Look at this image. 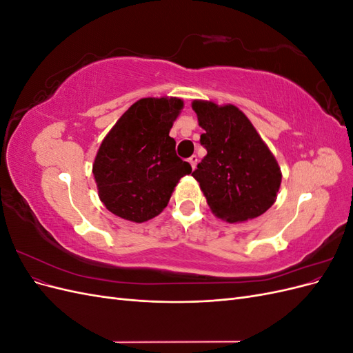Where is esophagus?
<instances>
[{
	"instance_id": "obj_1",
	"label": "esophagus",
	"mask_w": 353,
	"mask_h": 353,
	"mask_svg": "<svg viewBox=\"0 0 353 353\" xmlns=\"http://www.w3.org/2000/svg\"><path fill=\"white\" fill-rule=\"evenodd\" d=\"M197 156H191L190 159H188V163L191 165V168H193V169H196V165H197Z\"/></svg>"
}]
</instances>
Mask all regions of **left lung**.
Returning <instances> with one entry per match:
<instances>
[{"label": "left lung", "instance_id": "8db88e82", "mask_svg": "<svg viewBox=\"0 0 353 353\" xmlns=\"http://www.w3.org/2000/svg\"><path fill=\"white\" fill-rule=\"evenodd\" d=\"M208 154L193 175L213 215L230 223L261 216L276 200L281 169L254 126L234 104L194 100Z\"/></svg>", "mask_w": 353, "mask_h": 353}]
</instances>
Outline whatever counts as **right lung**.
<instances>
[{
    "label": "right lung",
    "mask_w": 353,
    "mask_h": 353,
    "mask_svg": "<svg viewBox=\"0 0 353 353\" xmlns=\"http://www.w3.org/2000/svg\"><path fill=\"white\" fill-rule=\"evenodd\" d=\"M183 108L178 97L141 99L104 137L92 174L99 197L113 215L137 223L157 216L179 179L191 174L169 137Z\"/></svg>",
    "instance_id": "1"
}]
</instances>
